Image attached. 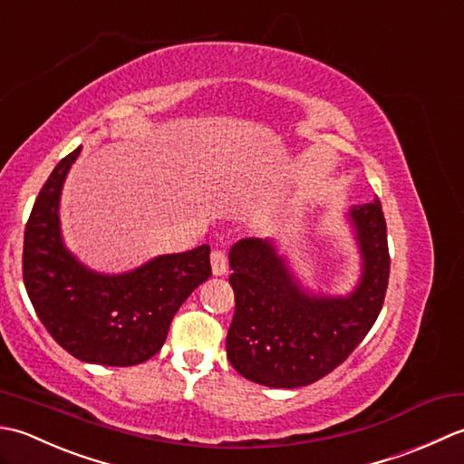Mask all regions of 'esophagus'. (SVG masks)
<instances>
[{"mask_svg": "<svg viewBox=\"0 0 464 464\" xmlns=\"http://www.w3.org/2000/svg\"><path fill=\"white\" fill-rule=\"evenodd\" d=\"M210 262H212V272L216 276H222V274H226V270H228V254L224 250H212Z\"/></svg>", "mask_w": 464, "mask_h": 464, "instance_id": "obj_1", "label": "esophagus"}]
</instances>
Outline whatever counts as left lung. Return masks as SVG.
<instances>
[{"instance_id":"obj_1","label":"left lung","mask_w":464,"mask_h":464,"mask_svg":"<svg viewBox=\"0 0 464 464\" xmlns=\"http://www.w3.org/2000/svg\"><path fill=\"white\" fill-rule=\"evenodd\" d=\"M348 218L362 258L361 280L348 296L308 295L272 240L232 246L236 310L226 353L244 378L272 389L316 382L343 364L376 323L391 272L382 206H353Z\"/></svg>"}]
</instances>
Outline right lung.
Wrapping results in <instances>:
<instances>
[{
  "label": "right lung",
  "mask_w": 464,
  "mask_h": 464,
  "mask_svg": "<svg viewBox=\"0 0 464 464\" xmlns=\"http://www.w3.org/2000/svg\"><path fill=\"white\" fill-rule=\"evenodd\" d=\"M82 148L53 168L24 236V285L47 333L72 356L103 366L152 358L178 308L210 278V246L164 254L124 274H98L65 248L60 196Z\"/></svg>",
  "instance_id": "add662e5"
}]
</instances>
